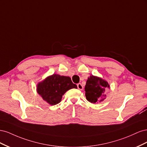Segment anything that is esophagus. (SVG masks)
<instances>
[{"label":"esophagus","mask_w":147,"mask_h":147,"mask_svg":"<svg viewBox=\"0 0 147 147\" xmlns=\"http://www.w3.org/2000/svg\"><path fill=\"white\" fill-rule=\"evenodd\" d=\"M77 88H78V90H82L83 88L82 84L81 83H80L77 84Z\"/></svg>","instance_id":"34e87169"}]
</instances>
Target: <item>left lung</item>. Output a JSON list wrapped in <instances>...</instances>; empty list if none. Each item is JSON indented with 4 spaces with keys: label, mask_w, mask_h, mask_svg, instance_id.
Wrapping results in <instances>:
<instances>
[{
    "label": "left lung",
    "mask_w": 147,
    "mask_h": 147,
    "mask_svg": "<svg viewBox=\"0 0 147 147\" xmlns=\"http://www.w3.org/2000/svg\"><path fill=\"white\" fill-rule=\"evenodd\" d=\"M109 84L100 78L91 75L87 80L84 88L86 99L91 103H100L106 97V91Z\"/></svg>",
    "instance_id": "obj_1"
}]
</instances>
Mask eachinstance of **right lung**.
Returning a JSON list of instances; mask_svg holds the SVG:
<instances>
[{
    "label": "right lung",
    "instance_id": "add662e5",
    "mask_svg": "<svg viewBox=\"0 0 147 147\" xmlns=\"http://www.w3.org/2000/svg\"><path fill=\"white\" fill-rule=\"evenodd\" d=\"M77 88L70 77L53 74L38 84L37 91L44 100L54 105L59 103L67 91Z\"/></svg>",
    "mask_w": 147,
    "mask_h": 147
}]
</instances>
